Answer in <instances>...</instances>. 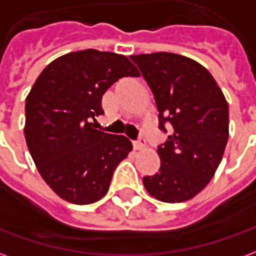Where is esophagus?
Listing matches in <instances>:
<instances>
[{
    "instance_id": "34e87169",
    "label": "esophagus",
    "mask_w": 256,
    "mask_h": 256,
    "mask_svg": "<svg viewBox=\"0 0 256 256\" xmlns=\"http://www.w3.org/2000/svg\"><path fill=\"white\" fill-rule=\"evenodd\" d=\"M133 146H134V150H144V148H145V140L141 137V138L137 140V141H134Z\"/></svg>"
}]
</instances>
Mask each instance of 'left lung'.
<instances>
[{
	"instance_id": "8db88e82",
	"label": "left lung",
	"mask_w": 256,
	"mask_h": 256,
	"mask_svg": "<svg viewBox=\"0 0 256 256\" xmlns=\"http://www.w3.org/2000/svg\"><path fill=\"white\" fill-rule=\"evenodd\" d=\"M150 84L159 128L172 133L158 148L160 168L142 178L146 192L164 203L194 198L214 177L229 138V106L207 68L167 52L130 56Z\"/></svg>"
}]
</instances>
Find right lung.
Listing matches in <instances>:
<instances>
[{
  "mask_svg": "<svg viewBox=\"0 0 256 256\" xmlns=\"http://www.w3.org/2000/svg\"><path fill=\"white\" fill-rule=\"evenodd\" d=\"M123 54L86 49L60 56L26 98V142L44 181L58 198L90 204L106 196L116 166L133 150L124 136L93 128L101 98L123 76H138Z\"/></svg>",
  "mask_w": 256,
  "mask_h": 256,
  "instance_id": "right-lung-1",
  "label": "right lung"
}]
</instances>
